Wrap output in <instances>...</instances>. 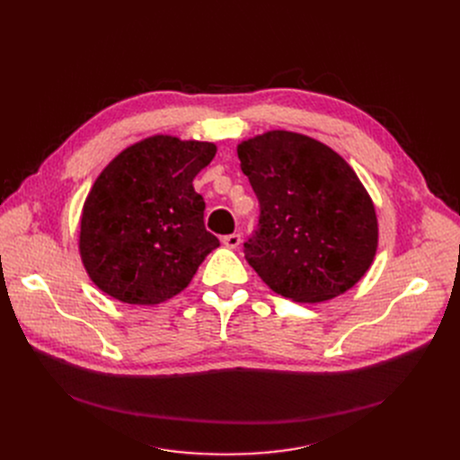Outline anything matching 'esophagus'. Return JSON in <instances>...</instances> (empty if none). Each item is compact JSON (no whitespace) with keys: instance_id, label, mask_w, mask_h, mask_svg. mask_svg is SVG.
Instances as JSON below:
<instances>
[{"instance_id":"1","label":"esophagus","mask_w":460,"mask_h":460,"mask_svg":"<svg viewBox=\"0 0 460 460\" xmlns=\"http://www.w3.org/2000/svg\"><path fill=\"white\" fill-rule=\"evenodd\" d=\"M222 243H224V246H226V248L234 250V248H238V244H240V234H238V233L226 234V236L222 238Z\"/></svg>"}]
</instances>
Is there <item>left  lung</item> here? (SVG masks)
<instances>
[{
	"instance_id": "1",
	"label": "left lung",
	"mask_w": 460,
	"mask_h": 460,
	"mask_svg": "<svg viewBox=\"0 0 460 460\" xmlns=\"http://www.w3.org/2000/svg\"><path fill=\"white\" fill-rule=\"evenodd\" d=\"M236 153L261 210L244 257L274 293L315 304L364 278L378 246L376 212L340 155L287 130L246 139Z\"/></svg>"
}]
</instances>
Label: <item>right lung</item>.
<instances>
[{
  "instance_id": "add662e5",
  "label": "right lung",
  "mask_w": 460,
  "mask_h": 460,
  "mask_svg": "<svg viewBox=\"0 0 460 460\" xmlns=\"http://www.w3.org/2000/svg\"><path fill=\"white\" fill-rule=\"evenodd\" d=\"M214 155V143L158 134L104 167L80 222L82 262L102 293L155 305L184 291L220 246L205 229V201L191 184Z\"/></svg>"
}]
</instances>
